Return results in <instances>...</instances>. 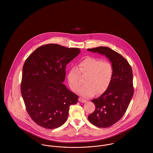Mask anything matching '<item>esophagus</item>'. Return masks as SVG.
<instances>
[{
	"instance_id": "obj_1",
	"label": "esophagus",
	"mask_w": 153,
	"mask_h": 153,
	"mask_svg": "<svg viewBox=\"0 0 153 153\" xmlns=\"http://www.w3.org/2000/svg\"><path fill=\"white\" fill-rule=\"evenodd\" d=\"M79 101L81 102H83V103H85V102H87V101L86 100H85V99H84L82 98H79Z\"/></svg>"
}]
</instances>
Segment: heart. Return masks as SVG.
<instances>
[{
    "mask_svg": "<svg viewBox=\"0 0 153 153\" xmlns=\"http://www.w3.org/2000/svg\"><path fill=\"white\" fill-rule=\"evenodd\" d=\"M88 75L87 84L80 88L79 92L84 97L93 96L97 92L103 93L109 87L113 77L114 69L108 62L93 57L82 60L78 67H72L68 74V81L71 88L76 91L81 85V74Z\"/></svg>",
    "mask_w": 153,
    "mask_h": 153,
    "instance_id": "b5f03b06",
    "label": "heart"
}]
</instances>
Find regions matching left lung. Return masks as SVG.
<instances>
[{"instance_id":"obj_1","label":"left lung","mask_w":153,"mask_h":153,"mask_svg":"<svg viewBox=\"0 0 153 153\" xmlns=\"http://www.w3.org/2000/svg\"><path fill=\"white\" fill-rule=\"evenodd\" d=\"M87 51L106 56L114 69L109 87L98 98L91 101L95 111L88 115L89 122L100 128H107L118 122L128 107L134 94L133 75L128 61L108 47L100 46Z\"/></svg>"}]
</instances>
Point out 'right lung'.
I'll list each match as a JSON object with an SVG mask.
<instances>
[{
    "instance_id": "1",
    "label": "right lung",
    "mask_w": 153,
    "mask_h": 153,
    "mask_svg": "<svg viewBox=\"0 0 153 153\" xmlns=\"http://www.w3.org/2000/svg\"><path fill=\"white\" fill-rule=\"evenodd\" d=\"M81 51L47 44L30 55L23 66L21 94L27 113L38 126L54 129L65 123L78 96L63 84L66 65Z\"/></svg>"
}]
</instances>
